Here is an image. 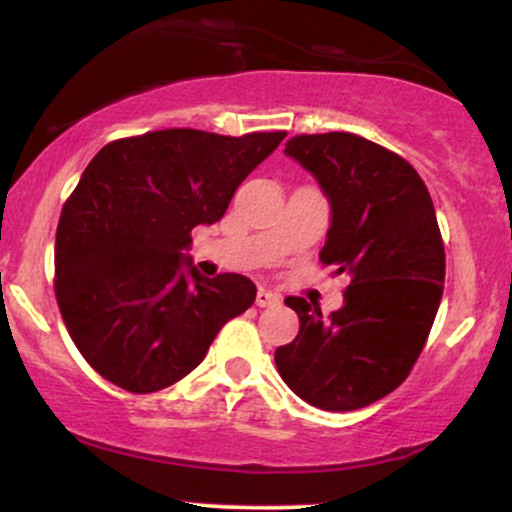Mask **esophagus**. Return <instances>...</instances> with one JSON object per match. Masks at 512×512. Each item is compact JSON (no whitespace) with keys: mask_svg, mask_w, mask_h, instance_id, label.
<instances>
[{"mask_svg":"<svg viewBox=\"0 0 512 512\" xmlns=\"http://www.w3.org/2000/svg\"><path fill=\"white\" fill-rule=\"evenodd\" d=\"M279 301H281V298L276 296V293L267 291V289L257 291V298H255V303L260 305V308H274V305H279Z\"/></svg>","mask_w":512,"mask_h":512,"instance_id":"obj_1","label":"esophagus"}]
</instances>
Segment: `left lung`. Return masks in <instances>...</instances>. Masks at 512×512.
Masks as SVG:
<instances>
[{
    "label": "left lung",
    "mask_w": 512,
    "mask_h": 512,
    "mask_svg": "<svg viewBox=\"0 0 512 512\" xmlns=\"http://www.w3.org/2000/svg\"><path fill=\"white\" fill-rule=\"evenodd\" d=\"M284 154L330 202L320 260L349 286L330 317L305 298H286L301 330L276 349V368L313 407L361 409L402 385L436 320L445 281L436 209L402 156L356 134H301Z\"/></svg>",
    "instance_id": "8db88e82"
}]
</instances>
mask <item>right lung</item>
Returning a JSON list of instances; mask_svg holds the SVG:
<instances>
[{"label":"right lung","mask_w":512,"mask_h":512,"mask_svg":"<svg viewBox=\"0 0 512 512\" xmlns=\"http://www.w3.org/2000/svg\"><path fill=\"white\" fill-rule=\"evenodd\" d=\"M284 137L161 129L93 156L57 223L55 293L76 349L105 380L137 395L178 383L255 303L248 276L207 279L187 250L192 228L221 221Z\"/></svg>","instance_id":"add662e5"}]
</instances>
